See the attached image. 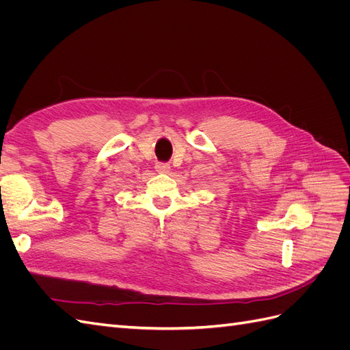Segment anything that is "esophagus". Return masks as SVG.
<instances>
[{
    "label": "esophagus",
    "instance_id": "34e87169",
    "mask_svg": "<svg viewBox=\"0 0 350 350\" xmlns=\"http://www.w3.org/2000/svg\"><path fill=\"white\" fill-rule=\"evenodd\" d=\"M156 171L161 172V174H167L169 171H171V166H169L167 163H156Z\"/></svg>",
    "mask_w": 350,
    "mask_h": 350
}]
</instances>
